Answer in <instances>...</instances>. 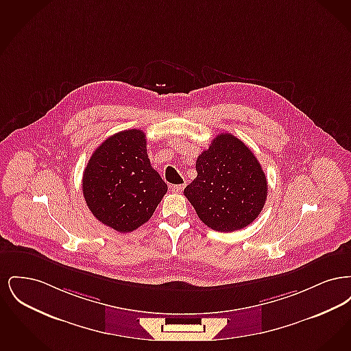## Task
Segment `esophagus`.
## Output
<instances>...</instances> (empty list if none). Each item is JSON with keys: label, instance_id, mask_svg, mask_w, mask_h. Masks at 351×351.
I'll return each mask as SVG.
<instances>
[{"label": "esophagus", "instance_id": "1", "mask_svg": "<svg viewBox=\"0 0 351 351\" xmlns=\"http://www.w3.org/2000/svg\"><path fill=\"white\" fill-rule=\"evenodd\" d=\"M183 189V184H176V185H172V186H171V191H172L173 193H182Z\"/></svg>", "mask_w": 351, "mask_h": 351}]
</instances>
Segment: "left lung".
Listing matches in <instances>:
<instances>
[{"label":"left lung","instance_id":"obj_1","mask_svg":"<svg viewBox=\"0 0 351 351\" xmlns=\"http://www.w3.org/2000/svg\"><path fill=\"white\" fill-rule=\"evenodd\" d=\"M197 176L184 189L201 221L217 232L249 226L267 200V179L252 151L232 134H218L196 160Z\"/></svg>","mask_w":351,"mask_h":351}]
</instances>
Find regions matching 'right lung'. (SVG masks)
I'll list each match as a JSON object with an SVG mask.
<instances>
[{"mask_svg": "<svg viewBox=\"0 0 351 351\" xmlns=\"http://www.w3.org/2000/svg\"><path fill=\"white\" fill-rule=\"evenodd\" d=\"M167 189L151 167L146 135L136 129L105 139L84 169L83 195L89 210L119 233L147 222Z\"/></svg>", "mask_w": 351, "mask_h": 351, "instance_id": "right-lung-1", "label": "right lung"}]
</instances>
